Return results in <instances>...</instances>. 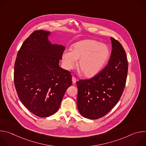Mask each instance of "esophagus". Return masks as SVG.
Listing matches in <instances>:
<instances>
[{
  "mask_svg": "<svg viewBox=\"0 0 146 146\" xmlns=\"http://www.w3.org/2000/svg\"><path fill=\"white\" fill-rule=\"evenodd\" d=\"M72 82H73V84L76 82V80H76V78L75 77H74V76L72 77Z\"/></svg>",
  "mask_w": 146,
  "mask_h": 146,
  "instance_id": "1",
  "label": "esophagus"
}]
</instances>
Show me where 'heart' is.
<instances>
[{"label": "heart", "instance_id": "obj_1", "mask_svg": "<svg viewBox=\"0 0 146 146\" xmlns=\"http://www.w3.org/2000/svg\"><path fill=\"white\" fill-rule=\"evenodd\" d=\"M110 51L107 46L94 40H82L75 43L71 51L62 54V64L66 70L74 69L79 60L78 68L86 77L95 76L106 64Z\"/></svg>", "mask_w": 146, "mask_h": 146}]
</instances>
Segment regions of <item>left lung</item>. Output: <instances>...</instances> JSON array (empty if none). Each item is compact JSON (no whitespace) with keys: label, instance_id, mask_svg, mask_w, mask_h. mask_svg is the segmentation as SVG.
Wrapping results in <instances>:
<instances>
[{"label":"left lung","instance_id":"1","mask_svg":"<svg viewBox=\"0 0 146 146\" xmlns=\"http://www.w3.org/2000/svg\"><path fill=\"white\" fill-rule=\"evenodd\" d=\"M112 50L107 66L90 79L77 81V108L91 119L108 114L118 102L125 86L128 63L126 52L118 40L111 37Z\"/></svg>","mask_w":146,"mask_h":146}]
</instances>
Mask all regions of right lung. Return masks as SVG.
<instances>
[{
	"mask_svg": "<svg viewBox=\"0 0 146 146\" xmlns=\"http://www.w3.org/2000/svg\"><path fill=\"white\" fill-rule=\"evenodd\" d=\"M49 34L43 30L31 33L19 50L14 64V81L18 98L40 117L58 111L72 84L70 72L59 66L65 47L51 44Z\"/></svg>",
	"mask_w": 146,
	"mask_h": 146,
	"instance_id": "right-lung-1",
	"label": "right lung"
}]
</instances>
